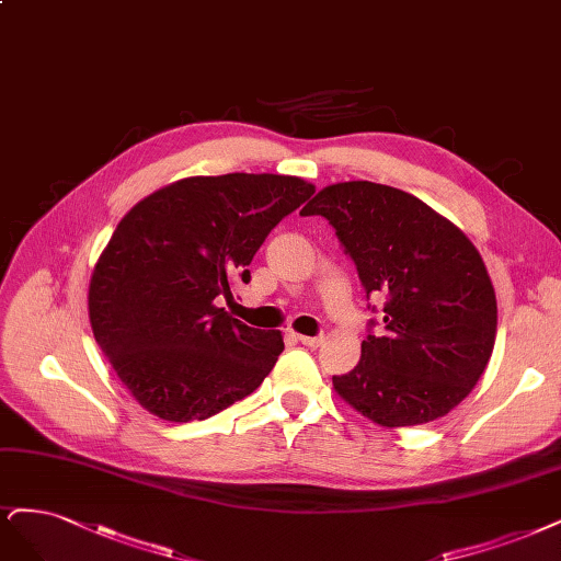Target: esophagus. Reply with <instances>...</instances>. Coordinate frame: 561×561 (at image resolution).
<instances>
[{"instance_id":"obj_1","label":"esophagus","mask_w":561,"mask_h":561,"mask_svg":"<svg viewBox=\"0 0 561 561\" xmlns=\"http://www.w3.org/2000/svg\"><path fill=\"white\" fill-rule=\"evenodd\" d=\"M297 341L308 345V347H318V345H322L324 336H304V334H297Z\"/></svg>"}]
</instances>
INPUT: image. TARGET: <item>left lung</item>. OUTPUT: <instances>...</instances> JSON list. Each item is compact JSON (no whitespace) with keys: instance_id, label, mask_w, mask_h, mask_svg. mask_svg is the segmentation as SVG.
Listing matches in <instances>:
<instances>
[{"instance_id":"obj_1","label":"left lung","mask_w":561,"mask_h":561,"mask_svg":"<svg viewBox=\"0 0 561 561\" xmlns=\"http://www.w3.org/2000/svg\"><path fill=\"white\" fill-rule=\"evenodd\" d=\"M301 216H322L359 280L382 293V336L362 341L334 390L382 427L448 415L485 371L496 339V295L478 248L409 192L371 181L322 187Z\"/></svg>"}]
</instances>
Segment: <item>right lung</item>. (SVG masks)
<instances>
[{"instance_id":"obj_1","label":"right lung","mask_w":561,"mask_h":561,"mask_svg":"<svg viewBox=\"0 0 561 561\" xmlns=\"http://www.w3.org/2000/svg\"><path fill=\"white\" fill-rule=\"evenodd\" d=\"M316 185L278 173L190 176L131 206L94 264L88 313L102 353L144 409L206 420L250 392L283 353L218 306Z\"/></svg>"}]
</instances>
